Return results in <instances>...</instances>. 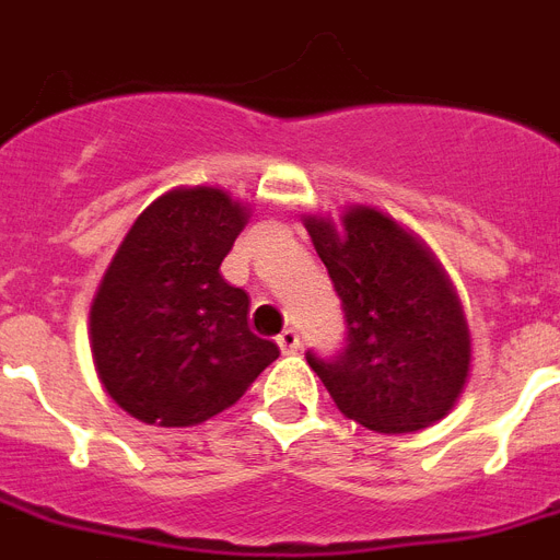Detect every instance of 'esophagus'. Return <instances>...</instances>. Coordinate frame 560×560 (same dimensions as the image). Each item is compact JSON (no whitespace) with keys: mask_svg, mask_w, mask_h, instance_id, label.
<instances>
[{"mask_svg":"<svg viewBox=\"0 0 560 560\" xmlns=\"http://www.w3.org/2000/svg\"><path fill=\"white\" fill-rule=\"evenodd\" d=\"M276 342H279L281 353L299 351V334H295V330H284V334H281L279 339H276Z\"/></svg>","mask_w":560,"mask_h":560,"instance_id":"obj_1","label":"esophagus"}]
</instances>
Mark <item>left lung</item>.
I'll return each instance as SVG.
<instances>
[{
	"label": "left lung",
	"instance_id": "obj_1",
	"mask_svg": "<svg viewBox=\"0 0 560 560\" xmlns=\"http://www.w3.org/2000/svg\"><path fill=\"white\" fill-rule=\"evenodd\" d=\"M342 299L348 348L336 362L307 353L336 408L380 434L443 420L471 371V330L448 272L425 241L365 203L302 215Z\"/></svg>",
	"mask_w": 560,
	"mask_h": 560
}]
</instances>
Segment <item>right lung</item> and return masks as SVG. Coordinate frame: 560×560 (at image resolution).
I'll return each mask as SVG.
<instances>
[{
    "mask_svg": "<svg viewBox=\"0 0 560 560\" xmlns=\"http://www.w3.org/2000/svg\"><path fill=\"white\" fill-rule=\"evenodd\" d=\"M247 221L249 203L221 186H175L135 218L108 261L89 311L91 359L135 420L201 425L279 357L249 330V295L221 276Z\"/></svg>",
    "mask_w": 560,
    "mask_h": 560,
    "instance_id": "obj_1",
    "label": "right lung"
}]
</instances>
